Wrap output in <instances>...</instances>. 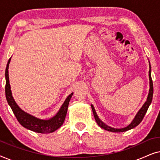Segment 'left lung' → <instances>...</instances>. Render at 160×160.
Instances as JSON below:
<instances>
[{
  "instance_id": "8db88e82",
  "label": "left lung",
  "mask_w": 160,
  "mask_h": 160,
  "mask_svg": "<svg viewBox=\"0 0 160 160\" xmlns=\"http://www.w3.org/2000/svg\"><path fill=\"white\" fill-rule=\"evenodd\" d=\"M148 76H149V92H148V98L146 101L145 102V103L143 104V106H142V108L140 109L138 112L135 116V117L134 118V119L132 120V122L129 124L128 127L124 128H120V129H117V128H111L108 125H106V124L103 123L101 120L99 119V117H98L97 113H96V111L94 108V106L92 105H91L92 107V110L93 114H94V117H95V121L97 122V124L99 125L100 128L104 129V130L110 131V132H125V131H128L129 130H131V129L135 128V127L138 125V124L141 123L142 120H143L144 116H145L146 111H147L148 107H149L151 102H152V97H153V92H154V89H153V82H152V76H151V65L149 62V71H148Z\"/></svg>"
}]
</instances>
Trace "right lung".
Wrapping results in <instances>:
<instances>
[{
  "instance_id": "right-lung-1",
  "label": "right lung",
  "mask_w": 160,
  "mask_h": 160,
  "mask_svg": "<svg viewBox=\"0 0 160 160\" xmlns=\"http://www.w3.org/2000/svg\"><path fill=\"white\" fill-rule=\"evenodd\" d=\"M10 61L11 58L8 61L5 73L6 98L8 105L10 106L13 113H14L15 117H16L17 119L18 120V122L25 128H27L28 130L38 133H50L57 130L58 128H60L65 121L70 100H71L73 93H71V95L68 96V98L65 99V102H63V104L62 105L58 112L57 113V114L49 119L46 120L38 119V118L35 117L25 112V111L19 108L12 97L9 79H8V70Z\"/></svg>"
}]
</instances>
